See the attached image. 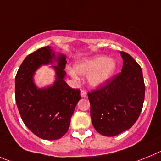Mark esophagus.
Listing matches in <instances>:
<instances>
[{"instance_id": "esophagus-1", "label": "esophagus", "mask_w": 161, "mask_h": 161, "mask_svg": "<svg viewBox=\"0 0 161 161\" xmlns=\"http://www.w3.org/2000/svg\"><path fill=\"white\" fill-rule=\"evenodd\" d=\"M80 94H81V97H86V95H87L86 92L85 91H83V90H81Z\"/></svg>"}]
</instances>
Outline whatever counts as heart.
<instances>
[{"label":"heart","mask_w":161,"mask_h":161,"mask_svg":"<svg viewBox=\"0 0 161 161\" xmlns=\"http://www.w3.org/2000/svg\"><path fill=\"white\" fill-rule=\"evenodd\" d=\"M117 69V63L114 59L104 55H95L88 59L82 60L75 64V70L79 75L89 76L88 82L93 87H98L104 85L114 75ZM74 70H69L73 79L78 76Z\"/></svg>","instance_id":"b5f03b06"}]
</instances>
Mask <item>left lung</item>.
Here are the masks:
<instances>
[{"label":"left lung","mask_w":161,"mask_h":161,"mask_svg":"<svg viewBox=\"0 0 161 161\" xmlns=\"http://www.w3.org/2000/svg\"><path fill=\"white\" fill-rule=\"evenodd\" d=\"M121 73L88 93L92 124L97 133L114 136L129 130L140 116L145 99L142 70L128 53L121 52Z\"/></svg>","instance_id":"8db88e82"}]
</instances>
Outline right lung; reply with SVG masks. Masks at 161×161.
Segmentation results:
<instances>
[{
	"instance_id": "right-lung-1",
	"label": "right lung",
	"mask_w": 161,
	"mask_h": 161,
	"mask_svg": "<svg viewBox=\"0 0 161 161\" xmlns=\"http://www.w3.org/2000/svg\"><path fill=\"white\" fill-rule=\"evenodd\" d=\"M56 81L46 88H38L33 76L42 65L53 63ZM66 55L55 54L47 46L28 55L15 78V97L19 113L25 125L43 140H57L66 134L78 102L80 90L72 89L64 81Z\"/></svg>"
}]
</instances>
